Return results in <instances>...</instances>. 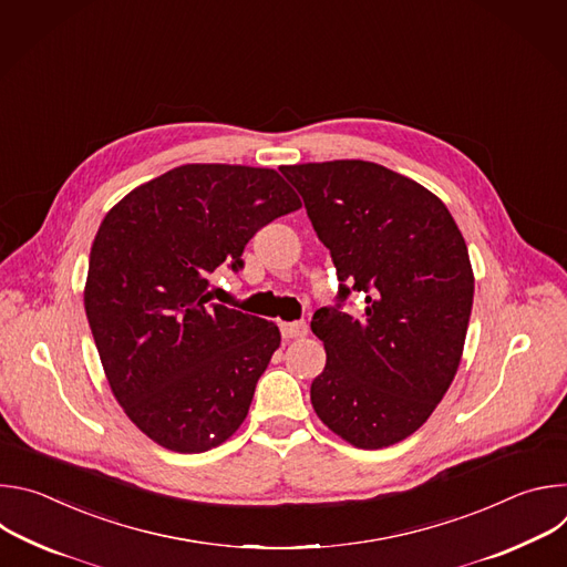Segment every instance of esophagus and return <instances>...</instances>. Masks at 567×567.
Masks as SVG:
<instances>
[{"label":"esophagus","instance_id":"esophagus-1","mask_svg":"<svg viewBox=\"0 0 567 567\" xmlns=\"http://www.w3.org/2000/svg\"><path fill=\"white\" fill-rule=\"evenodd\" d=\"M280 332H282V339H302L307 334V326L302 320H296V322H282L280 326Z\"/></svg>","mask_w":567,"mask_h":567}]
</instances>
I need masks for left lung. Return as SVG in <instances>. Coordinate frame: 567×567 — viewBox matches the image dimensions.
Masks as SVG:
<instances>
[{"mask_svg":"<svg viewBox=\"0 0 567 567\" xmlns=\"http://www.w3.org/2000/svg\"><path fill=\"white\" fill-rule=\"evenodd\" d=\"M280 173L341 280L337 307L311 318L328 354L311 406L357 449L392 446L431 417L457 372L473 305L464 237L440 197L370 161ZM352 290L367 296L359 317L342 311Z\"/></svg>","mask_w":567,"mask_h":567,"instance_id":"left-lung-1","label":"left lung"}]
</instances>
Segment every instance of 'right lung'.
Masks as SVG:
<instances>
[{
  "instance_id": "obj_1",
  "label": "right lung",
  "mask_w": 567,
  "mask_h": 567,
  "mask_svg": "<svg viewBox=\"0 0 567 567\" xmlns=\"http://www.w3.org/2000/svg\"><path fill=\"white\" fill-rule=\"evenodd\" d=\"M300 206L271 168L188 164L105 215L85 311L116 401L158 446L204 453L245 422L280 330L210 302L208 274L241 269L247 241Z\"/></svg>"
}]
</instances>
